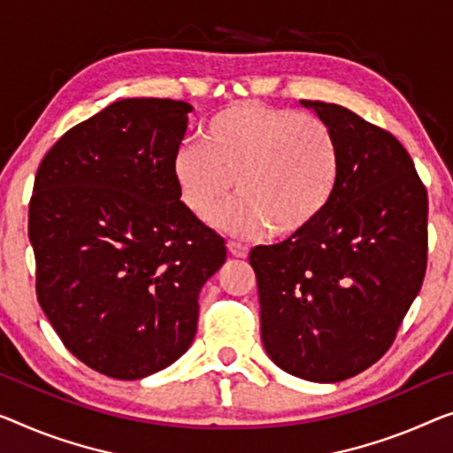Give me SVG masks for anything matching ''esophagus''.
<instances>
[{
    "label": "esophagus",
    "mask_w": 453,
    "mask_h": 453,
    "mask_svg": "<svg viewBox=\"0 0 453 453\" xmlns=\"http://www.w3.org/2000/svg\"><path fill=\"white\" fill-rule=\"evenodd\" d=\"M227 250L229 254L235 256V258H246L250 248L246 244H242V242H227Z\"/></svg>",
    "instance_id": "esophagus-1"
}]
</instances>
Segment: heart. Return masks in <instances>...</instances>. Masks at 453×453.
<instances>
[{"instance_id": "heart-1", "label": "heart", "mask_w": 453, "mask_h": 453, "mask_svg": "<svg viewBox=\"0 0 453 453\" xmlns=\"http://www.w3.org/2000/svg\"><path fill=\"white\" fill-rule=\"evenodd\" d=\"M340 146L326 121L258 101H238L209 119L205 144L173 158L180 201L197 218L224 201L213 224L235 235H295L319 219L340 180ZM239 183L235 184L234 180Z\"/></svg>"}]
</instances>
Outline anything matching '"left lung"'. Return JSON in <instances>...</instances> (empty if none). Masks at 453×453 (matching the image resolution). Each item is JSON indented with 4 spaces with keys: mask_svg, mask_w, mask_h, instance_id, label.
Wrapping results in <instances>:
<instances>
[{
    "mask_svg": "<svg viewBox=\"0 0 453 453\" xmlns=\"http://www.w3.org/2000/svg\"><path fill=\"white\" fill-rule=\"evenodd\" d=\"M332 127L340 180L315 224L250 265L266 354L285 372L340 382L393 346L427 268V188L393 134L323 101H301Z\"/></svg>",
    "mask_w": 453,
    "mask_h": 453,
    "instance_id": "1",
    "label": "left lung"
}]
</instances>
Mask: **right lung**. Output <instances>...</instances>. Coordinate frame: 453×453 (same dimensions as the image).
<instances>
[{"label": "right lung", "mask_w": 453, "mask_h": 453, "mask_svg": "<svg viewBox=\"0 0 453 453\" xmlns=\"http://www.w3.org/2000/svg\"><path fill=\"white\" fill-rule=\"evenodd\" d=\"M191 111L119 99L71 127L34 179L40 307L73 356L119 380L187 352L201 287L226 262L224 238L188 211L173 177Z\"/></svg>", "instance_id": "obj_1"}]
</instances>
